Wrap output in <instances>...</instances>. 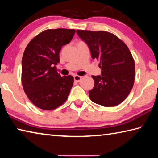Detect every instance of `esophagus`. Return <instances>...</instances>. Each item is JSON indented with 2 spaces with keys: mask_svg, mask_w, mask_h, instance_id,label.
I'll return each mask as SVG.
<instances>
[{
  "mask_svg": "<svg viewBox=\"0 0 158 158\" xmlns=\"http://www.w3.org/2000/svg\"><path fill=\"white\" fill-rule=\"evenodd\" d=\"M81 79H82V77H80V76H78V75H74V79L76 82H79L81 80Z\"/></svg>",
  "mask_w": 158,
  "mask_h": 158,
  "instance_id": "esophagus-1",
  "label": "esophagus"
}]
</instances>
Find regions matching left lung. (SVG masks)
I'll list each match as a JSON object with an SVG mask.
<instances>
[{
	"mask_svg": "<svg viewBox=\"0 0 158 158\" xmlns=\"http://www.w3.org/2000/svg\"><path fill=\"white\" fill-rule=\"evenodd\" d=\"M86 42L93 59H97L101 76H92L95 84L89 90L93 102L114 106L123 102L135 82V64L130 49L123 41L106 31L77 30Z\"/></svg>",
	"mask_w": 158,
	"mask_h": 158,
	"instance_id": "1",
	"label": "left lung"
}]
</instances>
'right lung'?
<instances>
[{
	"mask_svg": "<svg viewBox=\"0 0 158 158\" xmlns=\"http://www.w3.org/2000/svg\"><path fill=\"white\" fill-rule=\"evenodd\" d=\"M74 29H48L39 33L26 47L22 58L21 83L33 105L44 110H52L68 99L74 77H61L56 65L63 45L68 44Z\"/></svg>",
	"mask_w": 158,
	"mask_h": 158,
	"instance_id": "right-lung-1",
	"label": "right lung"
}]
</instances>
